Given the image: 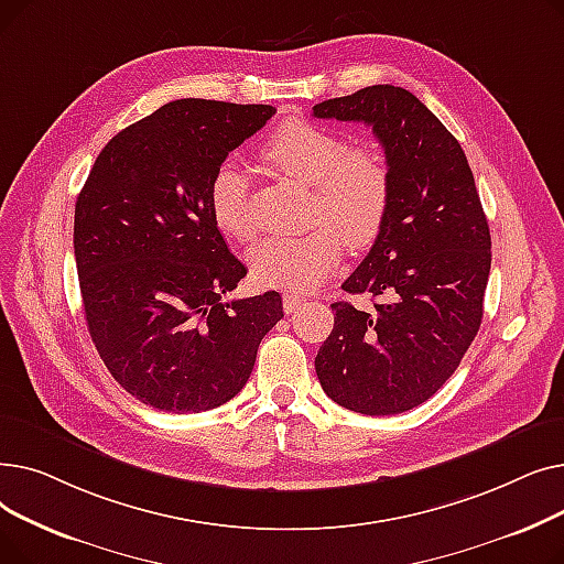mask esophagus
Instances as JSON below:
<instances>
[{"label":"esophagus","instance_id":"obj_1","mask_svg":"<svg viewBox=\"0 0 564 564\" xmlns=\"http://www.w3.org/2000/svg\"><path fill=\"white\" fill-rule=\"evenodd\" d=\"M306 306V297H302V294L297 292H285L283 294V311L290 315V313H297Z\"/></svg>","mask_w":564,"mask_h":564}]
</instances>
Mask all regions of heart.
Instances as JSON below:
<instances>
[{"label": "heart", "mask_w": 564, "mask_h": 564, "mask_svg": "<svg viewBox=\"0 0 564 564\" xmlns=\"http://www.w3.org/2000/svg\"><path fill=\"white\" fill-rule=\"evenodd\" d=\"M264 166L311 187V221L300 237H264L247 260L262 285L311 290L327 279L349 249L370 247L389 219L393 175L375 145H349L343 132L306 118H290L258 151ZM210 213L232 240H251V181L242 166L224 162L210 181Z\"/></svg>", "instance_id": "obj_1"}]
</instances>
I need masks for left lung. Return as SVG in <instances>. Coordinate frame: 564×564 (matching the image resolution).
I'll return each mask as SVG.
<instances>
[{
  "instance_id": "obj_1",
  "label": "left lung",
  "mask_w": 564,
  "mask_h": 564,
  "mask_svg": "<svg viewBox=\"0 0 564 564\" xmlns=\"http://www.w3.org/2000/svg\"><path fill=\"white\" fill-rule=\"evenodd\" d=\"M315 118L372 128L393 175V203L364 262L343 283L379 297L375 313L332 304L334 332L315 372L336 404L391 416L430 400L457 370L482 322L491 235L459 141L406 88L324 100Z\"/></svg>"
}]
</instances>
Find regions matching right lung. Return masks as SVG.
Returning a JSON list of instances; mask_svg holds the SVG:
<instances>
[{
    "instance_id": "right-lung-1",
    "label": "right lung",
    "mask_w": 564,
    "mask_h": 564,
    "mask_svg": "<svg viewBox=\"0 0 564 564\" xmlns=\"http://www.w3.org/2000/svg\"><path fill=\"white\" fill-rule=\"evenodd\" d=\"M276 113L272 105L185 98L118 132L75 205L86 327L111 377L139 402L198 413L249 381L283 317L270 290L226 302L247 267L210 213L219 164Z\"/></svg>"
}]
</instances>
